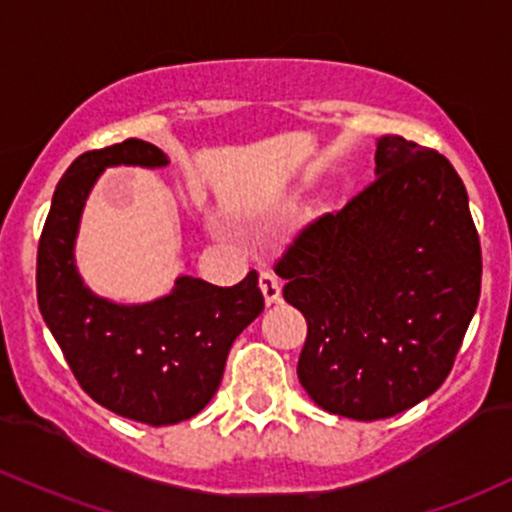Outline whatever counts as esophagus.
<instances>
[{"mask_svg": "<svg viewBox=\"0 0 512 512\" xmlns=\"http://www.w3.org/2000/svg\"><path fill=\"white\" fill-rule=\"evenodd\" d=\"M260 289H262V296H265L267 306L282 301V284H279L277 274L274 272H260Z\"/></svg>", "mask_w": 512, "mask_h": 512, "instance_id": "1", "label": "esophagus"}]
</instances>
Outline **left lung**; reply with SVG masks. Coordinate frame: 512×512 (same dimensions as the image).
<instances>
[{
    "label": "left lung",
    "instance_id": "obj_1",
    "mask_svg": "<svg viewBox=\"0 0 512 512\" xmlns=\"http://www.w3.org/2000/svg\"><path fill=\"white\" fill-rule=\"evenodd\" d=\"M374 162V182L274 265L308 323L301 386L352 420L391 418L440 389L481 294L479 233L447 157L384 136Z\"/></svg>",
    "mask_w": 512,
    "mask_h": 512
}]
</instances>
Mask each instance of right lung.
I'll return each instance as SVG.
<instances>
[{
  "mask_svg": "<svg viewBox=\"0 0 512 512\" xmlns=\"http://www.w3.org/2000/svg\"><path fill=\"white\" fill-rule=\"evenodd\" d=\"M167 162L138 138L82 153L55 187L36 262L38 308L82 389L111 413L155 428L194 418L211 401L235 338L265 311L255 269L235 286L179 277L170 294L138 306L84 286L75 238L99 174Z\"/></svg>",
  "mask_w": 512,
  "mask_h": 512,
  "instance_id": "right-lung-1",
  "label": "right lung"
}]
</instances>
